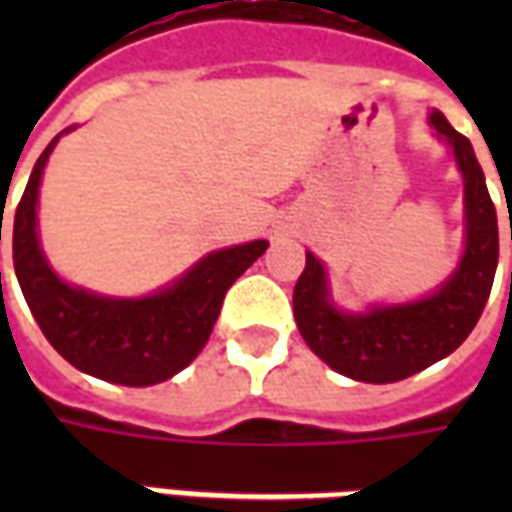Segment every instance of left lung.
<instances>
[{"label": "left lung", "mask_w": 512, "mask_h": 512, "mask_svg": "<svg viewBox=\"0 0 512 512\" xmlns=\"http://www.w3.org/2000/svg\"><path fill=\"white\" fill-rule=\"evenodd\" d=\"M430 123L450 142L466 183V252L450 282L414 304L345 315L329 304L323 266L307 252V266L293 288V315L312 354L337 373L367 384H392L450 356L477 326L494 285L499 227L483 169L472 142L447 117L433 112Z\"/></svg>", "instance_id": "left-lung-1"}]
</instances>
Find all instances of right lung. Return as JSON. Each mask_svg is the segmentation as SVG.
I'll return each mask as SVG.
<instances>
[{
    "instance_id": "1",
    "label": "right lung",
    "mask_w": 512,
    "mask_h": 512,
    "mask_svg": "<svg viewBox=\"0 0 512 512\" xmlns=\"http://www.w3.org/2000/svg\"><path fill=\"white\" fill-rule=\"evenodd\" d=\"M57 139L40 153L13 219V266L21 293L54 351L82 373L123 386L167 381L208 343L224 293L266 252L268 241L213 252L172 288L147 299H104L71 288L49 268L35 230L40 175Z\"/></svg>"
}]
</instances>
